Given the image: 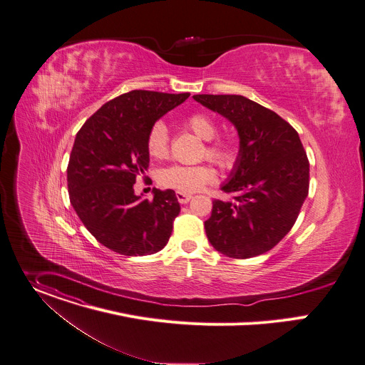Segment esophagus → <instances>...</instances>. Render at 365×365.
<instances>
[{"label":"esophagus","mask_w":365,"mask_h":365,"mask_svg":"<svg viewBox=\"0 0 365 365\" xmlns=\"http://www.w3.org/2000/svg\"><path fill=\"white\" fill-rule=\"evenodd\" d=\"M176 197L180 204H187L192 200V195L186 192H176Z\"/></svg>","instance_id":"34e87169"}]
</instances>
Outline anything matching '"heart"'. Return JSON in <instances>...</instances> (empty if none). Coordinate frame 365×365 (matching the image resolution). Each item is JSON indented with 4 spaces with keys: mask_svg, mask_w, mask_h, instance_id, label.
I'll list each match as a JSON object with an SVG mask.
<instances>
[{
    "mask_svg": "<svg viewBox=\"0 0 365 365\" xmlns=\"http://www.w3.org/2000/svg\"><path fill=\"white\" fill-rule=\"evenodd\" d=\"M186 126L195 135L207 141L204 154L224 169L233 168L237 160L236 147L224 140H214L218 135L217 122L205 113H192L185 120ZM147 151L154 158H164L169 153V130L163 122H155L147 134ZM215 172L210 164L182 165L175 164L165 168L158 175V182L164 187L179 192H196L211 183Z\"/></svg>",
    "mask_w": 365,
    "mask_h": 365,
    "instance_id": "obj_1",
    "label": "heart"
}]
</instances>
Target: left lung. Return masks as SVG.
I'll use <instances>...</instances> for the list:
<instances>
[{
  "mask_svg": "<svg viewBox=\"0 0 365 365\" xmlns=\"http://www.w3.org/2000/svg\"><path fill=\"white\" fill-rule=\"evenodd\" d=\"M237 128L240 151L221 187L233 200L212 201L210 243L247 259L275 247L292 228L309 193L310 164L298 132L279 115L239 94H195Z\"/></svg>",
  "mask_w": 365,
  "mask_h": 365,
  "instance_id": "obj_1",
  "label": "left lung"
}]
</instances>
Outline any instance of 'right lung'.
<instances>
[{"label": "right lung", "instance_id": "1", "mask_svg": "<svg viewBox=\"0 0 365 365\" xmlns=\"http://www.w3.org/2000/svg\"><path fill=\"white\" fill-rule=\"evenodd\" d=\"M189 93L132 90L105 103L77 132L67 168L70 201L84 227L108 249L144 256L168 245L180 212L175 190L140 200L134 183L150 163L147 134Z\"/></svg>", "mask_w": 365, "mask_h": 365}]
</instances>
